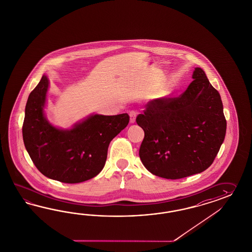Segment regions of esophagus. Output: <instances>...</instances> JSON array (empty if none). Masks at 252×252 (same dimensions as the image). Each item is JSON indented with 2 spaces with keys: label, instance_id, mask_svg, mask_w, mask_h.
<instances>
[{
  "label": "esophagus",
  "instance_id": "1",
  "mask_svg": "<svg viewBox=\"0 0 252 252\" xmlns=\"http://www.w3.org/2000/svg\"><path fill=\"white\" fill-rule=\"evenodd\" d=\"M129 116L130 122L132 123V124H133V123L136 122V112H135V111H130Z\"/></svg>",
  "mask_w": 252,
  "mask_h": 252
}]
</instances>
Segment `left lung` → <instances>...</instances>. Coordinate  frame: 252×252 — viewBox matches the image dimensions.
<instances>
[{
    "mask_svg": "<svg viewBox=\"0 0 252 252\" xmlns=\"http://www.w3.org/2000/svg\"><path fill=\"white\" fill-rule=\"evenodd\" d=\"M192 79L179 97L152 100L136 117L145 132L140 159L158 177L177 180L204 171L224 142L220 94L202 68H194Z\"/></svg>",
    "mask_w": 252,
    "mask_h": 252,
    "instance_id": "left-lung-1",
    "label": "left lung"
}]
</instances>
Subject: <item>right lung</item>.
<instances>
[{"instance_id":"right-lung-1","label":"right lung","mask_w":252,"mask_h":252,"mask_svg":"<svg viewBox=\"0 0 252 252\" xmlns=\"http://www.w3.org/2000/svg\"><path fill=\"white\" fill-rule=\"evenodd\" d=\"M48 76L31 92L26 105L23 139L37 170L46 177L65 184H79L95 177L103 169L109 144L129 123V116L92 115L70 129L48 122L44 114Z\"/></svg>"}]
</instances>
